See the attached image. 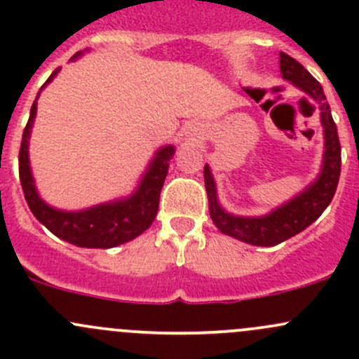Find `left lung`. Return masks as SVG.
<instances>
[{"instance_id":"left-lung-1","label":"left lung","mask_w":359,"mask_h":359,"mask_svg":"<svg viewBox=\"0 0 359 359\" xmlns=\"http://www.w3.org/2000/svg\"><path fill=\"white\" fill-rule=\"evenodd\" d=\"M280 71L283 74V79L307 93L320 106L321 126H323L325 133V153L318 179L311 186H307L302 193L297 194L285 205L278 206L267 215L240 217L231 215L220 206L217 200L215 180H213L208 165H205V172H203L206 194H208L210 217H212L213 224L219 227L220 233L236 238L243 243L255 245V247L280 245L311 226L330 205L340 177V142L330 106L323 93V86L309 74L307 69H304L302 64H299L283 52L280 53Z\"/></svg>"}]
</instances>
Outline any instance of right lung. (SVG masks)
Masks as SVG:
<instances>
[{
  "instance_id": "1",
  "label": "right lung",
  "mask_w": 359,
  "mask_h": 359,
  "mask_svg": "<svg viewBox=\"0 0 359 359\" xmlns=\"http://www.w3.org/2000/svg\"><path fill=\"white\" fill-rule=\"evenodd\" d=\"M81 52L76 53L71 60L78 59ZM59 69L50 74L41 90L57 76ZM39 95V93H38ZM38 99V97H36ZM38 100H34L29 114V121L22 133V144L19 153V175L25 201L31 208L32 215L52 231L57 238L83 248H112L118 245L133 240L142 234L153 224L158 213L159 193L163 182L168 173V161L175 153L173 146H165L158 149L147 172L140 179L135 193L125 200H116L111 203L92 206V208L79 210V212H64L46 205L36 191L32 179L31 165H29V137H31L32 123L38 109Z\"/></svg>"
}]
</instances>
